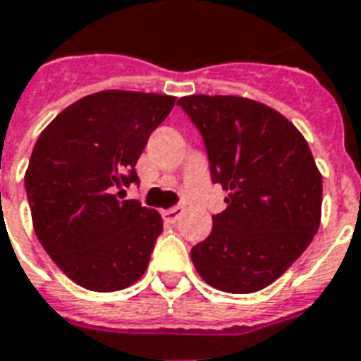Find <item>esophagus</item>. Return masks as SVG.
<instances>
[{
  "mask_svg": "<svg viewBox=\"0 0 361 361\" xmlns=\"http://www.w3.org/2000/svg\"><path fill=\"white\" fill-rule=\"evenodd\" d=\"M161 216H163V219H165L167 224H175L176 219L183 216V208H180V206H175V208H169V209H165V212H163Z\"/></svg>",
  "mask_w": 361,
  "mask_h": 361,
  "instance_id": "esophagus-1",
  "label": "esophagus"
}]
</instances>
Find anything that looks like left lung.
<instances>
[{
  "label": "left lung",
  "mask_w": 361,
  "mask_h": 361,
  "mask_svg": "<svg viewBox=\"0 0 361 361\" xmlns=\"http://www.w3.org/2000/svg\"><path fill=\"white\" fill-rule=\"evenodd\" d=\"M178 106L198 128L212 183L227 190L208 239L190 257L204 282L252 293L278 280L313 241L323 178L305 137L267 104L224 94H190Z\"/></svg>",
  "instance_id": "8db88e82"
}]
</instances>
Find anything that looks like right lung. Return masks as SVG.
<instances>
[{"mask_svg":"<svg viewBox=\"0 0 361 361\" xmlns=\"http://www.w3.org/2000/svg\"><path fill=\"white\" fill-rule=\"evenodd\" d=\"M175 101L116 89L87 94L37 140L25 175L32 226L81 288L118 291L144 276L163 219L124 194L140 183L135 163Z\"/></svg>","mask_w":361,"mask_h":361,"instance_id":"obj_1","label":"right lung"}]
</instances>
